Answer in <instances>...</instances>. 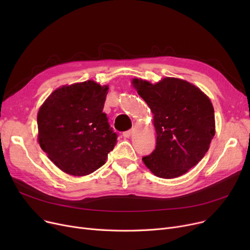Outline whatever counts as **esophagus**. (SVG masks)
Returning a JSON list of instances; mask_svg holds the SVG:
<instances>
[{"instance_id":"esophagus-1","label":"esophagus","mask_w":250,"mask_h":250,"mask_svg":"<svg viewBox=\"0 0 250 250\" xmlns=\"http://www.w3.org/2000/svg\"><path fill=\"white\" fill-rule=\"evenodd\" d=\"M133 133H134V129H128V130H126V132H125V133H124V137H125V138H129L130 136L133 135Z\"/></svg>"}]
</instances>
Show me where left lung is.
Instances as JSON below:
<instances>
[{
    "mask_svg": "<svg viewBox=\"0 0 250 250\" xmlns=\"http://www.w3.org/2000/svg\"><path fill=\"white\" fill-rule=\"evenodd\" d=\"M138 94L153 113L156 148L143 161L156 176L175 178L206 155L215 136L213 104L202 90L177 78L156 84L134 79Z\"/></svg>",
    "mask_w": 250,
    "mask_h": 250,
    "instance_id": "obj_1",
    "label": "left lung"
}]
</instances>
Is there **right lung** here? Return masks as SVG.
<instances>
[{
	"instance_id": "1",
	"label": "right lung",
	"mask_w": 250,
	"mask_h": 250,
	"mask_svg": "<svg viewBox=\"0 0 250 250\" xmlns=\"http://www.w3.org/2000/svg\"><path fill=\"white\" fill-rule=\"evenodd\" d=\"M108 86L85 81L58 88L37 113L38 142L62 171L88 175L113 150L117 134L102 110Z\"/></svg>"
}]
</instances>
